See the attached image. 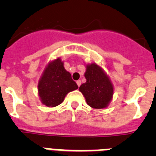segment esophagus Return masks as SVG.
Segmentation results:
<instances>
[{
  "label": "esophagus",
  "instance_id": "1",
  "mask_svg": "<svg viewBox=\"0 0 156 156\" xmlns=\"http://www.w3.org/2000/svg\"><path fill=\"white\" fill-rule=\"evenodd\" d=\"M76 84L78 85V87L80 86V84H81V81H80V80H77V81H76Z\"/></svg>",
  "mask_w": 156,
  "mask_h": 156
}]
</instances>
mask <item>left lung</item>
Returning a JSON list of instances; mask_svg holds the SVG:
<instances>
[{
  "mask_svg": "<svg viewBox=\"0 0 156 156\" xmlns=\"http://www.w3.org/2000/svg\"><path fill=\"white\" fill-rule=\"evenodd\" d=\"M84 76L86 83L81 84L79 90L88 105L98 109L108 107L113 96L114 88L104 69L96 63L87 64Z\"/></svg>",
  "mask_w": 156,
  "mask_h": 156,
  "instance_id": "8db88e82",
  "label": "left lung"
}]
</instances>
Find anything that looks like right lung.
<instances>
[{
	"mask_svg": "<svg viewBox=\"0 0 156 156\" xmlns=\"http://www.w3.org/2000/svg\"><path fill=\"white\" fill-rule=\"evenodd\" d=\"M38 94L43 105L55 107L64 101L69 92L76 90L78 86L71 74L64 68L60 58L50 62L43 72L38 82Z\"/></svg>",
	"mask_w": 156,
	"mask_h": 156,
	"instance_id": "obj_1",
	"label": "right lung"
}]
</instances>
